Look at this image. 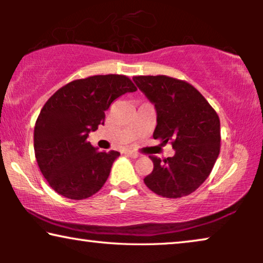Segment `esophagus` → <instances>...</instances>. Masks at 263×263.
Masks as SVG:
<instances>
[{
    "mask_svg": "<svg viewBox=\"0 0 263 263\" xmlns=\"http://www.w3.org/2000/svg\"><path fill=\"white\" fill-rule=\"evenodd\" d=\"M125 154H128V156L132 157V158H138V157H139L138 153L134 152V151H130V149L125 151Z\"/></svg>",
    "mask_w": 263,
    "mask_h": 263,
    "instance_id": "obj_1",
    "label": "esophagus"
}]
</instances>
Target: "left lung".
<instances>
[{"mask_svg": "<svg viewBox=\"0 0 263 263\" xmlns=\"http://www.w3.org/2000/svg\"><path fill=\"white\" fill-rule=\"evenodd\" d=\"M140 91L154 104L157 127L153 138L171 141L175 156L160 160L151 156L153 171L143 182L168 199L189 195L210 176L220 152V121L204 97L177 79L134 77Z\"/></svg>", "mask_w": 263, "mask_h": 263, "instance_id": "obj_1", "label": "left lung"}]
</instances>
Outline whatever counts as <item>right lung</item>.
Returning a JSON list of instances; mask_svg holds the SVG:
<instances>
[{"mask_svg":"<svg viewBox=\"0 0 263 263\" xmlns=\"http://www.w3.org/2000/svg\"><path fill=\"white\" fill-rule=\"evenodd\" d=\"M125 75H95L74 80L50 97L34 127V153L50 186L60 195L82 200L102 189L120 153L100 152L87 141L104 124L118 97L135 92Z\"/></svg>","mask_w":263,"mask_h":263,"instance_id":"right-lung-1","label":"right lung"}]
</instances>
